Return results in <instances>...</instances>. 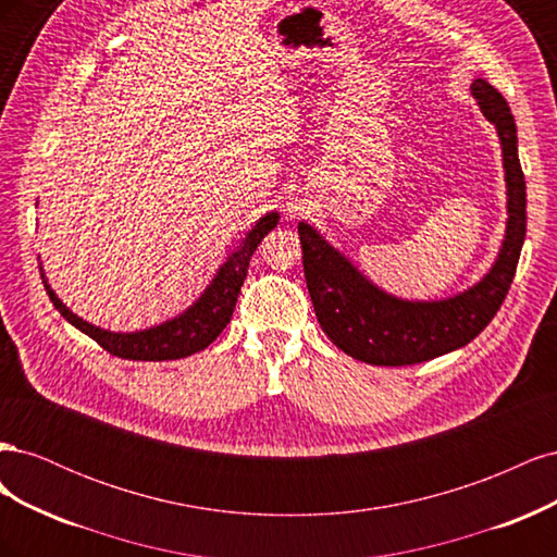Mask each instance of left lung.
Masks as SVG:
<instances>
[{"label": "left lung", "instance_id": "obj_1", "mask_svg": "<svg viewBox=\"0 0 557 557\" xmlns=\"http://www.w3.org/2000/svg\"><path fill=\"white\" fill-rule=\"evenodd\" d=\"M471 95L497 129L509 213L497 260L479 283L446 299H401L369 281L315 227L305 221L297 225L318 323L350 358L376 367H401L446 356L476 339L511 288L528 227L516 121L507 99L487 81L474 78Z\"/></svg>", "mask_w": 557, "mask_h": 557}]
</instances>
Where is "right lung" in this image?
Wrapping results in <instances>:
<instances>
[{
	"mask_svg": "<svg viewBox=\"0 0 557 557\" xmlns=\"http://www.w3.org/2000/svg\"><path fill=\"white\" fill-rule=\"evenodd\" d=\"M278 211L264 213L260 221L252 225L242 244L234 248L227 260L218 269L207 290L201 293L193 305L183 313L164 320L160 325L137 330V332H111L104 327H97L88 320L76 315L64 301L55 295V290L48 285V278L41 269V278L46 285V293L53 301L55 309L62 313L64 320L88 334L111 356L123 360H141V362H162V360H178L188 358L193 352L205 350L215 336L225 330L230 318L237 307V297L242 293L244 278L248 274V264L258 244L278 225Z\"/></svg>",
	"mask_w": 557,
	"mask_h": 557,
	"instance_id": "add662e5",
	"label": "right lung"
}]
</instances>
